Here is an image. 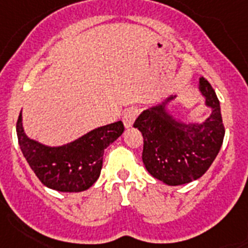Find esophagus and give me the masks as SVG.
<instances>
[{"instance_id":"34e87169","label":"esophagus","mask_w":248,"mask_h":248,"mask_svg":"<svg viewBox=\"0 0 248 248\" xmlns=\"http://www.w3.org/2000/svg\"><path fill=\"white\" fill-rule=\"evenodd\" d=\"M139 114V110L137 108H129L125 112H124V116H123V123L125 128H130L133 125V123L136 122L137 116Z\"/></svg>"}]
</instances>
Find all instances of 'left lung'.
<instances>
[{
	"label": "left lung",
	"mask_w": 248,
	"mask_h": 248,
	"mask_svg": "<svg viewBox=\"0 0 248 248\" xmlns=\"http://www.w3.org/2000/svg\"><path fill=\"white\" fill-rule=\"evenodd\" d=\"M199 89L212 108V115L202 124L173 119L165 111V102L144 110L133 124L142 132L147 171L167 185H184L202 177L222 147L224 125L219 100L204 77H200Z\"/></svg>",
	"instance_id": "1"
}]
</instances>
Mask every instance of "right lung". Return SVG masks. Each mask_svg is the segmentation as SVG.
Instances as JSON below:
<instances>
[{
    "instance_id": "1",
    "label": "right lung",
    "mask_w": 248,
    "mask_h": 248,
    "mask_svg": "<svg viewBox=\"0 0 248 248\" xmlns=\"http://www.w3.org/2000/svg\"><path fill=\"white\" fill-rule=\"evenodd\" d=\"M16 132L22 155L43 185L63 193H78L99 179L104 149L122 136L124 125L112 123L62 147H48L26 137L20 112Z\"/></svg>"
}]
</instances>
